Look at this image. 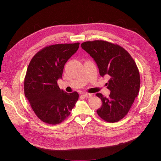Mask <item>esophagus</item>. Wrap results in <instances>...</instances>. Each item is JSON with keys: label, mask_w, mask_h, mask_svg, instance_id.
I'll return each instance as SVG.
<instances>
[{"label": "esophagus", "mask_w": 161, "mask_h": 161, "mask_svg": "<svg viewBox=\"0 0 161 161\" xmlns=\"http://www.w3.org/2000/svg\"><path fill=\"white\" fill-rule=\"evenodd\" d=\"M83 95H84V97H85L86 98H91V97L92 96V94H91V93H87V92H84V93H83Z\"/></svg>", "instance_id": "esophagus-1"}]
</instances>
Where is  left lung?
Listing matches in <instances>:
<instances>
[{"instance_id":"obj_1","label":"left lung","mask_w":161,"mask_h":161,"mask_svg":"<svg viewBox=\"0 0 161 161\" xmlns=\"http://www.w3.org/2000/svg\"><path fill=\"white\" fill-rule=\"evenodd\" d=\"M81 47L93 58L102 77L110 76L106 83L111 91L109 97L96 95L103 102L97 110L98 115L109 123L120 121L139 92L140 77L136 63L124 48L106 41L85 42Z\"/></svg>"}]
</instances>
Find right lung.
I'll return each mask as SVG.
<instances>
[{
  "instance_id": "1",
  "label": "right lung",
  "mask_w": 161,
  "mask_h": 161,
  "mask_svg": "<svg viewBox=\"0 0 161 161\" xmlns=\"http://www.w3.org/2000/svg\"><path fill=\"white\" fill-rule=\"evenodd\" d=\"M80 43L47 46L35 54L24 80L25 96L43 122L57 125L68 117L77 102L76 91L68 93L57 85L65 63L76 52Z\"/></svg>"
}]
</instances>
